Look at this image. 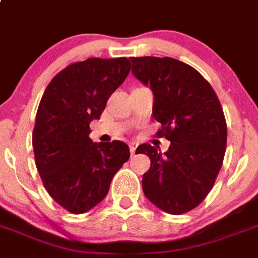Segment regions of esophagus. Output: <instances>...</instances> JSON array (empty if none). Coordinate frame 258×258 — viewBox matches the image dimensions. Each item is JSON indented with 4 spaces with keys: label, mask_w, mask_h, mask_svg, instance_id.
<instances>
[{
    "label": "esophagus",
    "mask_w": 258,
    "mask_h": 258,
    "mask_svg": "<svg viewBox=\"0 0 258 258\" xmlns=\"http://www.w3.org/2000/svg\"><path fill=\"white\" fill-rule=\"evenodd\" d=\"M130 152H131V154H135V152H136V144H135V143H131V144H130Z\"/></svg>",
    "instance_id": "esophagus-1"
}]
</instances>
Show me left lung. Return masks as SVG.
<instances>
[{
	"label": "left lung",
	"mask_w": 258,
	"mask_h": 258,
	"mask_svg": "<svg viewBox=\"0 0 258 258\" xmlns=\"http://www.w3.org/2000/svg\"><path fill=\"white\" fill-rule=\"evenodd\" d=\"M132 74L154 95L157 135L171 142L161 153L139 145L151 167L143 175L147 199L169 214L196 208L214 185L223 163L227 124L222 106L207 79L189 64L170 57H131Z\"/></svg>",
	"instance_id": "8db88e82"
}]
</instances>
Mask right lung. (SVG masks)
I'll list each match as a JSON object with an SVG mask.
<instances>
[{
    "mask_svg": "<svg viewBox=\"0 0 258 258\" xmlns=\"http://www.w3.org/2000/svg\"><path fill=\"white\" fill-rule=\"evenodd\" d=\"M130 70L126 57L75 62L51 79L41 97L32 134L36 167L51 199L73 214L101 203L130 158L123 142L89 139V123L100 119Z\"/></svg>",
    "mask_w": 258,
    "mask_h": 258,
    "instance_id": "obj_1",
    "label": "right lung"
}]
</instances>
